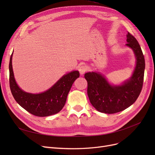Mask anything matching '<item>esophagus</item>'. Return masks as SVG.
<instances>
[{
  "instance_id": "34e87169",
  "label": "esophagus",
  "mask_w": 155,
  "mask_h": 155,
  "mask_svg": "<svg viewBox=\"0 0 155 155\" xmlns=\"http://www.w3.org/2000/svg\"><path fill=\"white\" fill-rule=\"evenodd\" d=\"M87 67L86 66V65H81V66H80L79 67V73H80L81 74H85L87 71Z\"/></svg>"
}]
</instances>
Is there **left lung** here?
Returning a JSON list of instances; mask_svg holds the SVG:
<instances>
[{"mask_svg": "<svg viewBox=\"0 0 155 155\" xmlns=\"http://www.w3.org/2000/svg\"><path fill=\"white\" fill-rule=\"evenodd\" d=\"M126 45L132 48L137 64L132 76L121 85H111L99 72H87V94L91 104L99 112L114 114L122 111L137 100L143 83L145 59L141 47L135 37L128 32Z\"/></svg>", "mask_w": 155, "mask_h": 155, "instance_id": "8db88e82", "label": "left lung"}]
</instances>
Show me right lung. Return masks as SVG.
<instances>
[{
    "label": "right lung",
    "instance_id": "1",
    "mask_svg": "<svg viewBox=\"0 0 155 155\" xmlns=\"http://www.w3.org/2000/svg\"><path fill=\"white\" fill-rule=\"evenodd\" d=\"M11 55L10 70V87L14 99L23 109L33 115L45 117L57 114L64 106L68 94L74 81L79 77L78 71L67 74L46 91L40 94L28 93L18 87L15 80L12 68Z\"/></svg>",
    "mask_w": 155,
    "mask_h": 155
}]
</instances>
